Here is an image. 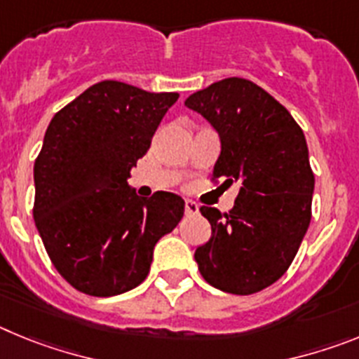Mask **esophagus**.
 <instances>
[{
    "label": "esophagus",
    "instance_id": "1",
    "mask_svg": "<svg viewBox=\"0 0 359 359\" xmlns=\"http://www.w3.org/2000/svg\"><path fill=\"white\" fill-rule=\"evenodd\" d=\"M199 212V207L194 201H185V214L187 215H196Z\"/></svg>",
    "mask_w": 359,
    "mask_h": 359
}]
</instances>
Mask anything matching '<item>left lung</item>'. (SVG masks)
<instances>
[{
    "label": "left lung",
    "mask_w": 359,
    "mask_h": 359,
    "mask_svg": "<svg viewBox=\"0 0 359 359\" xmlns=\"http://www.w3.org/2000/svg\"><path fill=\"white\" fill-rule=\"evenodd\" d=\"M221 138L212 182L241 183L230 212L201 207L212 236L196 250L203 278L231 294H253L277 282L311 223L315 174L304 131L290 111L252 81L223 79L190 95Z\"/></svg>",
    "instance_id": "8db88e82"
}]
</instances>
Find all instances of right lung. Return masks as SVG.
Masks as SVG:
<instances>
[{
    "label": "right lung",
    "mask_w": 359,
    "mask_h": 359,
    "mask_svg": "<svg viewBox=\"0 0 359 359\" xmlns=\"http://www.w3.org/2000/svg\"><path fill=\"white\" fill-rule=\"evenodd\" d=\"M177 97L102 81L46 129L34 165V221L52 264L81 293L113 297L142 284L154 244L182 221L180 196L138 198L128 185Z\"/></svg>",
    "instance_id": "1"
}]
</instances>
